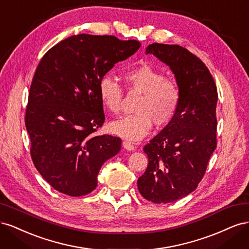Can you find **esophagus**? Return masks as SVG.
I'll return each mask as SVG.
<instances>
[{"instance_id":"esophagus-1","label":"esophagus","mask_w":249,"mask_h":249,"mask_svg":"<svg viewBox=\"0 0 249 249\" xmlns=\"http://www.w3.org/2000/svg\"><path fill=\"white\" fill-rule=\"evenodd\" d=\"M123 145H124V148L126 150H134L135 149V146L129 141H124Z\"/></svg>"}]
</instances>
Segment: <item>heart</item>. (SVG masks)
I'll return each mask as SVG.
<instances>
[{
  "instance_id": "obj_1",
  "label": "heart",
  "mask_w": 249,
  "mask_h": 249,
  "mask_svg": "<svg viewBox=\"0 0 249 249\" xmlns=\"http://www.w3.org/2000/svg\"><path fill=\"white\" fill-rule=\"evenodd\" d=\"M123 78L129 90L141 93L135 106L134 114L125 115L109 124V131L130 141L143 138L156 125H165L176 115L180 100L176 82L148 64H142L124 71ZM123 88L110 76L99 83V95L105 109L116 114L122 108Z\"/></svg>"
}]
</instances>
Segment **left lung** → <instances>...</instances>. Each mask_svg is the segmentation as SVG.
Wrapping results in <instances>:
<instances>
[{
  "label": "left lung",
  "mask_w": 249,
  "mask_h": 249,
  "mask_svg": "<svg viewBox=\"0 0 249 249\" xmlns=\"http://www.w3.org/2000/svg\"><path fill=\"white\" fill-rule=\"evenodd\" d=\"M153 54L170 67L179 89L176 115L143 147L148 158L138 178L140 194L155 203H168L196 189L217 145L216 84L208 67L178 44H149Z\"/></svg>",
  "instance_id": "left-lung-1"
}]
</instances>
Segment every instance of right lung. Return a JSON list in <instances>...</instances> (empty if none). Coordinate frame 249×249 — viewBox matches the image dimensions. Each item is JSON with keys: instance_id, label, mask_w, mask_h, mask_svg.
<instances>
[{"instance_id": "right-lung-1", "label": "right lung", "mask_w": 249, "mask_h": 249, "mask_svg": "<svg viewBox=\"0 0 249 249\" xmlns=\"http://www.w3.org/2000/svg\"><path fill=\"white\" fill-rule=\"evenodd\" d=\"M137 40L78 34L50 49L30 87L26 127L36 169L55 190L82 196L97 186L103 164L122 139L94 133L105 122L99 83L140 48Z\"/></svg>"}]
</instances>
